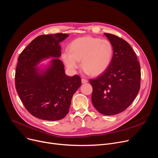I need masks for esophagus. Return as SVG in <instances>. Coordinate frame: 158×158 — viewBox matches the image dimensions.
I'll use <instances>...</instances> for the list:
<instances>
[{
	"instance_id": "34e87169",
	"label": "esophagus",
	"mask_w": 158,
	"mask_h": 158,
	"mask_svg": "<svg viewBox=\"0 0 158 158\" xmlns=\"http://www.w3.org/2000/svg\"><path fill=\"white\" fill-rule=\"evenodd\" d=\"M81 83L83 84H85V83H88V80L85 79H81Z\"/></svg>"
}]
</instances>
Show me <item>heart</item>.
Returning a JSON list of instances; mask_svg holds the SVG:
<instances>
[{
	"label": "heart",
	"instance_id": "obj_1",
	"mask_svg": "<svg viewBox=\"0 0 158 158\" xmlns=\"http://www.w3.org/2000/svg\"><path fill=\"white\" fill-rule=\"evenodd\" d=\"M69 49L70 51H64L61 55L66 67L71 71H75L81 61L85 73L92 76H98L108 69L114 55L113 45L108 40L92 36L73 40Z\"/></svg>",
	"mask_w": 158,
	"mask_h": 158
}]
</instances>
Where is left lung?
I'll use <instances>...</instances> for the list:
<instances>
[{"mask_svg": "<svg viewBox=\"0 0 158 158\" xmlns=\"http://www.w3.org/2000/svg\"><path fill=\"white\" fill-rule=\"evenodd\" d=\"M104 34L113 45V58L103 73L90 81L93 88L92 101L99 113L112 115L124 111L138 95L141 69L135 52L126 40Z\"/></svg>", "mask_w": 158, "mask_h": 158, "instance_id": "obj_1", "label": "left lung"}]
</instances>
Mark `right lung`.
<instances>
[{
    "label": "right lung",
    "mask_w": 158,
    "mask_h": 158,
    "mask_svg": "<svg viewBox=\"0 0 158 158\" xmlns=\"http://www.w3.org/2000/svg\"><path fill=\"white\" fill-rule=\"evenodd\" d=\"M65 33L38 36L20 54L15 72V87L25 108L32 115L46 121L64 118L73 95L81 85L77 75L68 76L59 58V43ZM53 58L46 65L42 61Z\"/></svg>",
    "instance_id": "right-lung-1"
}]
</instances>
